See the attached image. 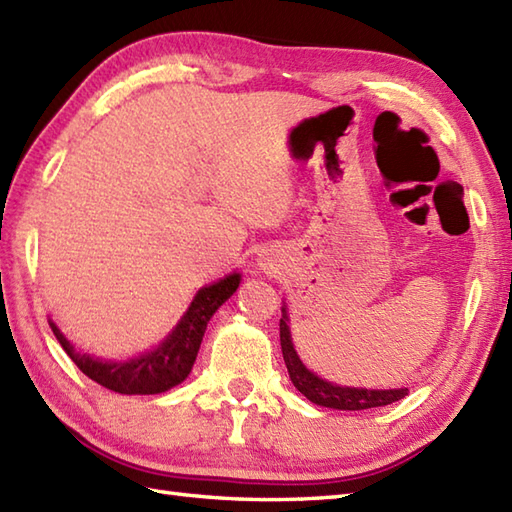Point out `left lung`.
Wrapping results in <instances>:
<instances>
[{"label": "left lung", "mask_w": 512, "mask_h": 512, "mask_svg": "<svg viewBox=\"0 0 512 512\" xmlns=\"http://www.w3.org/2000/svg\"><path fill=\"white\" fill-rule=\"evenodd\" d=\"M290 318L288 307H281V320H279V336H281V351L283 362L288 366V373L294 388L310 399L316 406L334 408V410H368V408H382L388 403H395L408 395V388H388V390H373V388H351L340 386L327 379L318 377L307 368L299 353L294 349L292 334H290Z\"/></svg>", "instance_id": "left-lung-1"}]
</instances>
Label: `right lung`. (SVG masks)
<instances>
[{"label":"right lung","instance_id":"1","mask_svg":"<svg viewBox=\"0 0 512 512\" xmlns=\"http://www.w3.org/2000/svg\"><path fill=\"white\" fill-rule=\"evenodd\" d=\"M240 281V272H231L224 279L200 288L183 318L178 320L163 342L137 355V358L102 360L89 353H80L63 336V331L56 327L52 318L50 327L65 353L93 382L113 392H120V395H159V392L185 382V377L192 373L207 323L218 312V307L224 301H229L233 292L240 288Z\"/></svg>","mask_w":512,"mask_h":512}]
</instances>
